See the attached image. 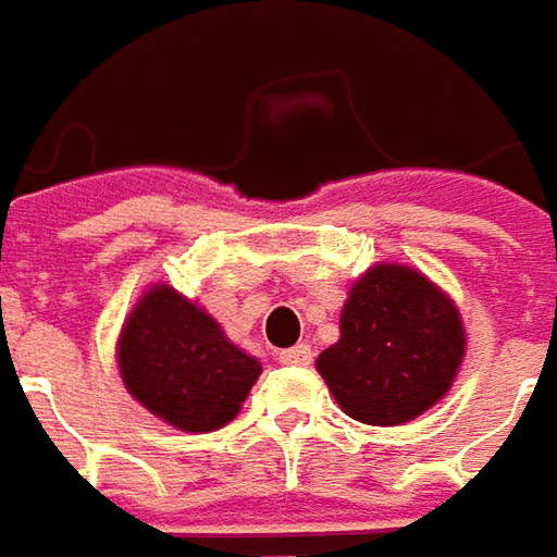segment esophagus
Listing matches in <instances>:
<instances>
[{
	"mask_svg": "<svg viewBox=\"0 0 557 557\" xmlns=\"http://www.w3.org/2000/svg\"><path fill=\"white\" fill-rule=\"evenodd\" d=\"M310 347L308 344H295V347H289V350H280V362L283 366H310Z\"/></svg>",
	"mask_w": 557,
	"mask_h": 557,
	"instance_id": "esophagus-1",
	"label": "esophagus"
}]
</instances>
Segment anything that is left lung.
Returning <instances> with one entry per match:
<instances>
[{
	"mask_svg": "<svg viewBox=\"0 0 557 557\" xmlns=\"http://www.w3.org/2000/svg\"><path fill=\"white\" fill-rule=\"evenodd\" d=\"M463 354L451 298L408 264H374L350 286L342 338L317 357V372L344 414L396 426L451 389Z\"/></svg>",
	"mask_w": 557,
	"mask_h": 557,
	"instance_id": "left-lung-1",
	"label": "left lung"
}]
</instances>
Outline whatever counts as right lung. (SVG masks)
Masks as SVG:
<instances>
[{"label":"right lung","instance_id":"obj_1","mask_svg":"<svg viewBox=\"0 0 557 557\" xmlns=\"http://www.w3.org/2000/svg\"><path fill=\"white\" fill-rule=\"evenodd\" d=\"M119 372L151 414L185 433H210L234 421L262 366L207 310L158 283L121 329Z\"/></svg>","mask_w":557,"mask_h":557}]
</instances>
